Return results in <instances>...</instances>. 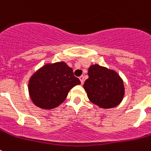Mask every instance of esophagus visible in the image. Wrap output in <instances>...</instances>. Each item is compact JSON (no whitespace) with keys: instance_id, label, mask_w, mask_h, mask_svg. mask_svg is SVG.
<instances>
[{"instance_id":"esophagus-1","label":"esophagus","mask_w":151,"mask_h":151,"mask_svg":"<svg viewBox=\"0 0 151 151\" xmlns=\"http://www.w3.org/2000/svg\"><path fill=\"white\" fill-rule=\"evenodd\" d=\"M79 79H80L81 85H83V84H84V81H85V78H84V77H83V76H81L80 78H79Z\"/></svg>"}]
</instances>
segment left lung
<instances>
[{
    "label": "left lung",
    "instance_id": "left-lung-1",
    "mask_svg": "<svg viewBox=\"0 0 151 151\" xmlns=\"http://www.w3.org/2000/svg\"><path fill=\"white\" fill-rule=\"evenodd\" d=\"M88 75L84 88L92 103L109 109L122 102L124 95V83L116 71L95 64L90 66Z\"/></svg>",
    "mask_w": 151,
    "mask_h": 151
}]
</instances>
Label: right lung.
<instances>
[{
    "instance_id": "add662e5",
    "label": "right lung",
    "mask_w": 151,
    "mask_h": 151,
    "mask_svg": "<svg viewBox=\"0 0 151 151\" xmlns=\"http://www.w3.org/2000/svg\"><path fill=\"white\" fill-rule=\"evenodd\" d=\"M81 81L65 62L46 64L31 76L28 89L30 99L38 107L51 110L66 99L69 91Z\"/></svg>"
}]
</instances>
